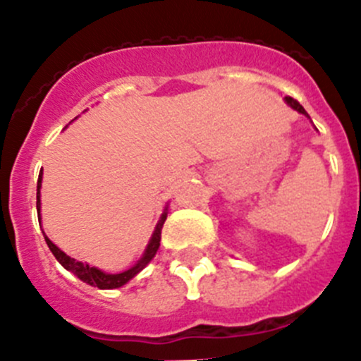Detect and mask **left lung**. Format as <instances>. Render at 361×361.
<instances>
[{
  "instance_id": "1",
  "label": "left lung",
  "mask_w": 361,
  "mask_h": 361,
  "mask_svg": "<svg viewBox=\"0 0 361 361\" xmlns=\"http://www.w3.org/2000/svg\"><path fill=\"white\" fill-rule=\"evenodd\" d=\"M286 102H288V105H290V106H293L295 110H298V112L303 114V116H307L305 109H303V106L300 105V103L297 102V99H295V98H291V96H286Z\"/></svg>"
}]
</instances>
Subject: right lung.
Returning <instances> with one entry per match:
<instances>
[{"mask_svg": "<svg viewBox=\"0 0 361 361\" xmlns=\"http://www.w3.org/2000/svg\"><path fill=\"white\" fill-rule=\"evenodd\" d=\"M40 188H42V173L38 176V184H37V210H38V216H40ZM165 219H166V212H163L161 219H159V223L156 224L154 233H152L151 242H149L147 249H145V252H144V256H142L140 262H138L135 267H131L130 270H126V272H121V274H105V272H102V270L94 269V267H89L87 263L77 262V259L71 258V256L64 255V252L61 251L58 245L52 244V242L49 240L47 237H45V242H47L49 249H51L52 255L56 256V259H58L61 265H63L66 270H70L71 274H75L78 279L84 281V283H87V284H91V286L99 288V290H114V288L124 286L128 281L133 279V277L137 276V274L140 272V270L144 269V267L147 265V263L151 262L152 258H154L156 251H158V247H159V240H161V228H163V224H165ZM38 221H40V217H38Z\"/></svg>", "mask_w": 361, "mask_h": 361, "instance_id": "right-lung-1", "label": "right lung"}]
</instances>
